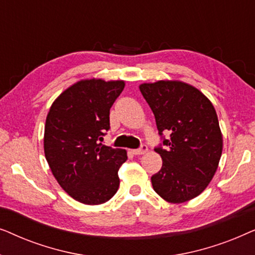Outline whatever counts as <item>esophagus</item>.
<instances>
[{
    "label": "esophagus",
    "mask_w": 255,
    "mask_h": 255,
    "mask_svg": "<svg viewBox=\"0 0 255 255\" xmlns=\"http://www.w3.org/2000/svg\"><path fill=\"white\" fill-rule=\"evenodd\" d=\"M146 152H147V145H145V144H142L139 148L132 149V153H133V154H135V155L145 154Z\"/></svg>",
    "instance_id": "esophagus-1"
}]
</instances>
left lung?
Wrapping results in <instances>:
<instances>
[{
	"label": "left lung",
	"instance_id": "left-lung-1",
	"mask_svg": "<svg viewBox=\"0 0 255 255\" xmlns=\"http://www.w3.org/2000/svg\"><path fill=\"white\" fill-rule=\"evenodd\" d=\"M139 89L154 114L162 140L154 148L162 167L151 177L153 189L170 203L198 196L214 177L222 155L223 137L214 106L200 90L180 81L144 83ZM163 131H169L171 138L166 139Z\"/></svg>",
	"mask_w": 255,
	"mask_h": 255
}]
</instances>
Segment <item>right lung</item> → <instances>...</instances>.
Segmentation results:
<instances>
[{
	"label": "right lung",
	"mask_w": 255,
	"mask_h": 255,
	"mask_svg": "<svg viewBox=\"0 0 255 255\" xmlns=\"http://www.w3.org/2000/svg\"><path fill=\"white\" fill-rule=\"evenodd\" d=\"M124 81L82 80L66 89L46 117L44 151L62 189L81 203H106L120 187L127 151L101 144L110 128V108Z\"/></svg>",
	"instance_id": "obj_1"
}]
</instances>
